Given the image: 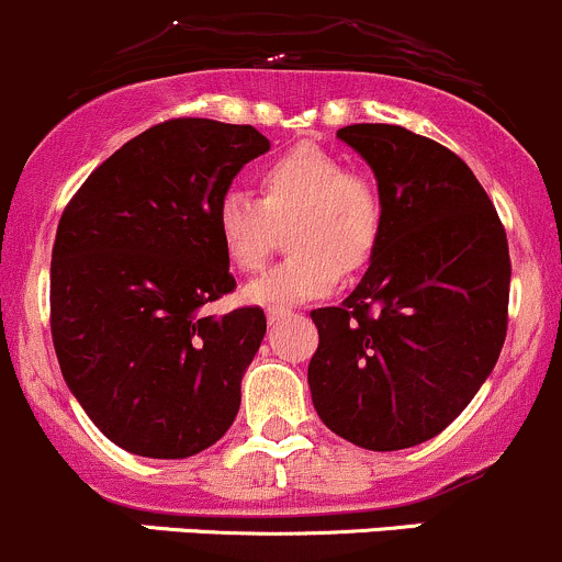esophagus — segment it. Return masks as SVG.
I'll use <instances>...</instances> for the list:
<instances>
[{
    "label": "esophagus",
    "instance_id": "esophagus-1",
    "mask_svg": "<svg viewBox=\"0 0 562 562\" xmlns=\"http://www.w3.org/2000/svg\"><path fill=\"white\" fill-rule=\"evenodd\" d=\"M283 316H289L286 308H268V322H270V324L283 319Z\"/></svg>",
    "mask_w": 562,
    "mask_h": 562
}]
</instances>
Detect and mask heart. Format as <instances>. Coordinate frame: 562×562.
<instances>
[{
    "label": "heart",
    "instance_id": "1",
    "mask_svg": "<svg viewBox=\"0 0 562 562\" xmlns=\"http://www.w3.org/2000/svg\"><path fill=\"white\" fill-rule=\"evenodd\" d=\"M254 196L229 192L213 213L224 257L240 273H257L270 257L276 229L289 225L294 251L243 289L248 303L286 308L329 294L346 273L366 268L384 229V196L360 172L319 146H294L257 172Z\"/></svg>",
    "mask_w": 562,
    "mask_h": 562
}]
</instances>
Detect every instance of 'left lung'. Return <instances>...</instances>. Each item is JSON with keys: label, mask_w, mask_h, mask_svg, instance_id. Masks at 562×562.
<instances>
[{"label": "left lung", "mask_w": 562, "mask_h": 562, "mask_svg": "<svg viewBox=\"0 0 562 562\" xmlns=\"http://www.w3.org/2000/svg\"><path fill=\"white\" fill-rule=\"evenodd\" d=\"M373 170L384 229L338 308L311 314L308 386L319 419L370 452L438 436L493 373L506 340L512 262L471 167L395 124L338 130Z\"/></svg>", "instance_id": "8db88e82"}]
</instances>
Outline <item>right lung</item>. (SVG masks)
<instances>
[{
	"instance_id": "add662e5",
	"label": "right lung",
	"mask_w": 562,
	"mask_h": 562,
	"mask_svg": "<svg viewBox=\"0 0 562 562\" xmlns=\"http://www.w3.org/2000/svg\"><path fill=\"white\" fill-rule=\"evenodd\" d=\"M265 151L248 124L165 121L102 161L61 213L54 349L75 401L126 452L183 460L238 416L268 322L262 308L200 311L235 289L213 213Z\"/></svg>"
}]
</instances>
